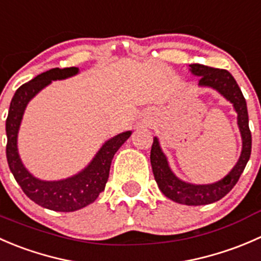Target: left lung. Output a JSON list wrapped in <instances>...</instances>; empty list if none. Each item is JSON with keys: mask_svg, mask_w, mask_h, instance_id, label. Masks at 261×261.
<instances>
[{"mask_svg": "<svg viewBox=\"0 0 261 261\" xmlns=\"http://www.w3.org/2000/svg\"><path fill=\"white\" fill-rule=\"evenodd\" d=\"M189 71L194 76L200 77L198 84L200 87H210L216 90L233 107V110L237 114V125L242 139V149L239 161L236 162L233 169L218 181L212 184H192L181 180L172 172L166 154L160 146L159 138L153 137L151 148V166L154 180L165 197L180 204L205 205L222 199L239 181L251 154V132L249 128L246 100L236 80L228 71L212 68L198 63L189 64Z\"/></svg>", "mask_w": 261, "mask_h": 261, "instance_id": "left-lung-1", "label": "left lung"}]
</instances>
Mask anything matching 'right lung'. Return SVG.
Segmentation results:
<instances>
[{"mask_svg":"<svg viewBox=\"0 0 261 261\" xmlns=\"http://www.w3.org/2000/svg\"><path fill=\"white\" fill-rule=\"evenodd\" d=\"M79 72L77 67H69L63 69L51 68L38 74L16 90L6 119V157L15 180L33 202L56 212H74L96 200L105 189L115 152L132 134V130H127L108 139L85 169L66 179H38L25 167L17 148V136L28 104L51 81L66 80L76 76Z\"/></svg>","mask_w":261,"mask_h":261,"instance_id":"add662e5","label":"right lung"}]
</instances>
